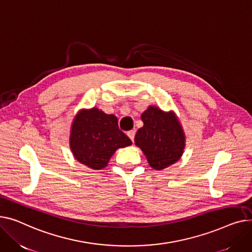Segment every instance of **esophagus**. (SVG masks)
Returning a JSON list of instances; mask_svg holds the SVG:
<instances>
[{
	"instance_id": "esophagus-1",
	"label": "esophagus",
	"mask_w": 252,
	"mask_h": 252,
	"mask_svg": "<svg viewBox=\"0 0 252 252\" xmlns=\"http://www.w3.org/2000/svg\"><path fill=\"white\" fill-rule=\"evenodd\" d=\"M127 135H128V137L131 139V141L133 142V141H134V137H135V130L128 131V132H127Z\"/></svg>"
}]
</instances>
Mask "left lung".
Masks as SVG:
<instances>
[{
	"instance_id": "left-lung-1",
	"label": "left lung",
	"mask_w": 252,
	"mask_h": 252,
	"mask_svg": "<svg viewBox=\"0 0 252 252\" xmlns=\"http://www.w3.org/2000/svg\"><path fill=\"white\" fill-rule=\"evenodd\" d=\"M141 120L143 126L138 129L134 141L150 166L160 171L178 161L185 150L186 137L175 112L150 106L141 114Z\"/></svg>"
}]
</instances>
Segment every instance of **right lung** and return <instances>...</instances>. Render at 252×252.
Wrapping results in <instances>:
<instances>
[{
	"label": "right lung",
	"mask_w": 252,
	"mask_h": 252,
	"mask_svg": "<svg viewBox=\"0 0 252 252\" xmlns=\"http://www.w3.org/2000/svg\"><path fill=\"white\" fill-rule=\"evenodd\" d=\"M69 144L74 158L82 165L101 170L118 149L131 145L132 141L118 127L115 115L94 107L81 109L74 117Z\"/></svg>",
	"instance_id": "add662e5"
}]
</instances>
